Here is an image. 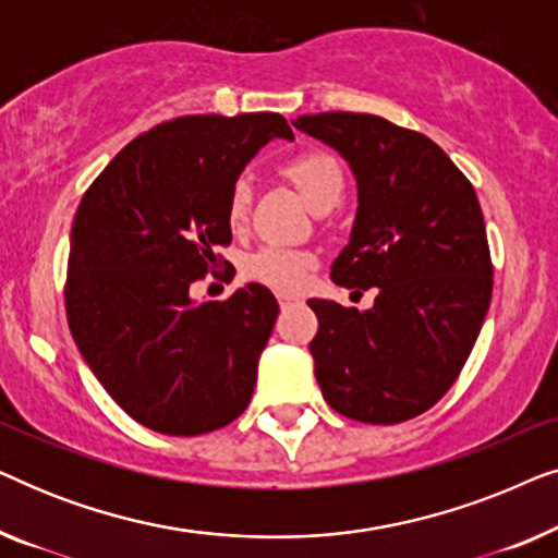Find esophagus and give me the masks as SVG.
Masks as SVG:
<instances>
[{
  "label": "esophagus",
  "mask_w": 558,
  "mask_h": 558,
  "mask_svg": "<svg viewBox=\"0 0 558 558\" xmlns=\"http://www.w3.org/2000/svg\"><path fill=\"white\" fill-rule=\"evenodd\" d=\"M277 300H279V307L284 310V307H289V304H294V302H296V296H292V294H279Z\"/></svg>",
  "instance_id": "esophagus-1"
}]
</instances>
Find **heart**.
I'll return each instance as SVG.
<instances>
[{
  "label": "heart",
  "mask_w": 558,
  "mask_h": 558,
  "mask_svg": "<svg viewBox=\"0 0 558 558\" xmlns=\"http://www.w3.org/2000/svg\"><path fill=\"white\" fill-rule=\"evenodd\" d=\"M281 170L294 182L312 210L335 205L340 201L342 190H345V174H342L338 157L325 149L302 151V155L289 159ZM251 197H254V190H251L248 180L233 182L226 208L228 223L233 228H239L248 218ZM307 266V254L287 246H277V243L262 246L246 258V274L251 279L262 281L266 287L281 289V292H292V289L300 287Z\"/></svg>",
  "instance_id": "obj_1"
}]
</instances>
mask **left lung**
I'll list each match as a JSON object with an SVG mask.
<instances>
[{"label": "left lung", "mask_w": 558, "mask_h": 558, "mask_svg": "<svg viewBox=\"0 0 558 558\" xmlns=\"http://www.w3.org/2000/svg\"><path fill=\"white\" fill-rule=\"evenodd\" d=\"M296 129L338 149L357 180L340 287L376 289L371 310L310 300V342L325 401L365 424L432 409L460 376L493 296L485 218L472 182L429 136L373 113L300 117Z\"/></svg>", "instance_id": "1"}]
</instances>
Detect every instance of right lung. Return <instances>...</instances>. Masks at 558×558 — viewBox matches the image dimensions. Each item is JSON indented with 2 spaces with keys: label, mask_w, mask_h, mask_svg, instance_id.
<instances>
[{
  "label": "right lung",
  "mask_w": 558,
  "mask_h": 558,
  "mask_svg": "<svg viewBox=\"0 0 558 558\" xmlns=\"http://www.w3.org/2000/svg\"><path fill=\"white\" fill-rule=\"evenodd\" d=\"M279 113L180 117L129 142L86 190L71 228L68 327L83 361L134 422L172 437L231 424L248 407L279 304L262 284L226 302L190 287L231 243L228 193Z\"/></svg>",
  "instance_id": "add662e5"
}]
</instances>
